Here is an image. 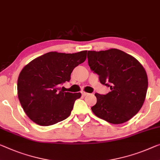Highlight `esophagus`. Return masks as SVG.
Here are the masks:
<instances>
[{
  "label": "esophagus",
  "mask_w": 160,
  "mask_h": 160,
  "mask_svg": "<svg viewBox=\"0 0 160 160\" xmlns=\"http://www.w3.org/2000/svg\"><path fill=\"white\" fill-rule=\"evenodd\" d=\"M81 93H82V95H83V96H86V95H89V93H88V92H84V91H82V92H81Z\"/></svg>",
  "instance_id": "esophagus-1"
}]
</instances>
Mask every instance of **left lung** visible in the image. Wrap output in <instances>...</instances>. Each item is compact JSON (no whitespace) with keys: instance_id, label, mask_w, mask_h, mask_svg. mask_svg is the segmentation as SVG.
I'll return each mask as SVG.
<instances>
[{"instance_id":"left-lung-1","label":"left lung","mask_w":160,"mask_h":160,"mask_svg":"<svg viewBox=\"0 0 160 160\" xmlns=\"http://www.w3.org/2000/svg\"><path fill=\"white\" fill-rule=\"evenodd\" d=\"M88 59L101 83L111 89L106 95L95 94L97 103L92 111L113 124L130 120L142 107L148 88L147 72L141 63L117 49L88 51Z\"/></svg>"}]
</instances>
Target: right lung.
I'll return each mask as SVG.
<instances>
[{
    "instance_id": "1",
    "label": "right lung",
    "mask_w": 160,
    "mask_h": 160,
    "mask_svg": "<svg viewBox=\"0 0 160 160\" xmlns=\"http://www.w3.org/2000/svg\"><path fill=\"white\" fill-rule=\"evenodd\" d=\"M86 57L87 51L73 54L50 52L33 59L22 69L18 78V97L33 122L51 126L70 115L81 93L65 92L60 85L70 81L74 68L84 62Z\"/></svg>"
}]
</instances>
